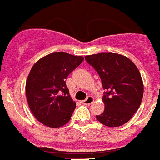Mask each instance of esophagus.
Returning <instances> with one entry per match:
<instances>
[{"instance_id": "1", "label": "esophagus", "mask_w": 160, "mask_h": 160, "mask_svg": "<svg viewBox=\"0 0 160 160\" xmlns=\"http://www.w3.org/2000/svg\"><path fill=\"white\" fill-rule=\"evenodd\" d=\"M93 102H94V98H93V97H92V96H88L86 100L82 101V104L84 105H90L92 104Z\"/></svg>"}]
</instances>
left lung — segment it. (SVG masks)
Returning a JSON list of instances; mask_svg holds the SVG:
<instances>
[{"label": "left lung", "instance_id": "1", "mask_svg": "<svg viewBox=\"0 0 160 160\" xmlns=\"http://www.w3.org/2000/svg\"><path fill=\"white\" fill-rule=\"evenodd\" d=\"M98 72L106 92L102 98L103 113L96 116L104 126L116 127L126 124L139 109L144 93L140 71L130 58L115 53L85 56Z\"/></svg>", "mask_w": 160, "mask_h": 160}]
</instances>
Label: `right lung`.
<instances>
[{"label":"right lung","instance_id":"add662e5","mask_svg":"<svg viewBox=\"0 0 160 160\" xmlns=\"http://www.w3.org/2000/svg\"><path fill=\"white\" fill-rule=\"evenodd\" d=\"M82 56L54 52L38 60L25 83L29 107L43 125L58 128L67 124L76 108L65 79L83 61Z\"/></svg>","mask_w":160,"mask_h":160}]
</instances>
